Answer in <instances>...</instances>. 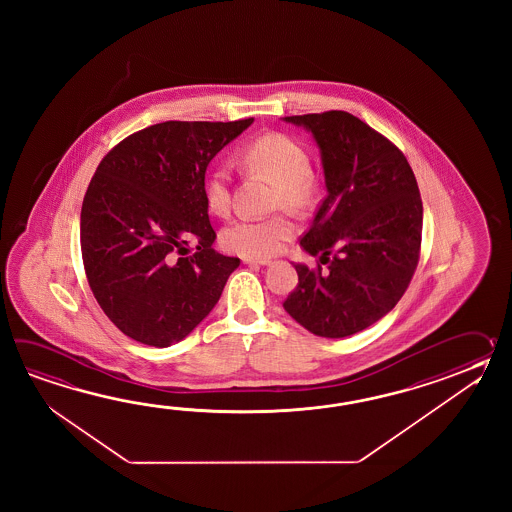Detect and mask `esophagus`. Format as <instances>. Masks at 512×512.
<instances>
[{"mask_svg":"<svg viewBox=\"0 0 512 512\" xmlns=\"http://www.w3.org/2000/svg\"><path fill=\"white\" fill-rule=\"evenodd\" d=\"M245 265H269V258H243Z\"/></svg>","mask_w":512,"mask_h":512,"instance_id":"34e87169","label":"esophagus"}]
</instances>
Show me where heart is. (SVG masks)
Segmentation results:
<instances>
[{
  "label": "heart",
  "instance_id": "heart-1",
  "mask_svg": "<svg viewBox=\"0 0 512 512\" xmlns=\"http://www.w3.org/2000/svg\"><path fill=\"white\" fill-rule=\"evenodd\" d=\"M245 163L271 175L276 181L274 205L302 207L309 197V177L313 174L311 159L298 142L269 133L258 137L243 150ZM207 207L219 218L229 216L232 208V188L227 166H219L205 186ZM294 223L287 216L265 219L243 218L221 230V245L225 251L247 258H265L282 249L283 243L293 236Z\"/></svg>",
  "mask_w": 512,
  "mask_h": 512
}]
</instances>
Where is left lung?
<instances>
[{"mask_svg": "<svg viewBox=\"0 0 512 512\" xmlns=\"http://www.w3.org/2000/svg\"><path fill=\"white\" fill-rule=\"evenodd\" d=\"M311 133L327 196L300 245L328 265L293 263L298 285L283 309L316 337L344 338L373 326L414 276L423 203L403 152L346 111L283 117Z\"/></svg>", "mask_w": 512, "mask_h": 512, "instance_id": "obj_1", "label": "left lung"}]
</instances>
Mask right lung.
<instances>
[{"instance_id":"add662e5","label":"right lung","mask_w":512,"mask_h":512,"mask_svg":"<svg viewBox=\"0 0 512 512\" xmlns=\"http://www.w3.org/2000/svg\"><path fill=\"white\" fill-rule=\"evenodd\" d=\"M254 119L166 120L98 164L80 214V247L98 305L126 337L168 348L218 304L240 260L212 249L207 166ZM197 252L185 257L187 241Z\"/></svg>"}]
</instances>
